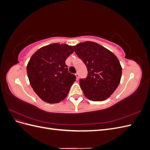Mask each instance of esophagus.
<instances>
[{"label":"esophagus","mask_w":150,"mask_h":150,"mask_svg":"<svg viewBox=\"0 0 150 150\" xmlns=\"http://www.w3.org/2000/svg\"><path fill=\"white\" fill-rule=\"evenodd\" d=\"M75 76H76V80H78L79 79V75L78 73H76Z\"/></svg>","instance_id":"obj_1"}]
</instances>
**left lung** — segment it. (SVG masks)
<instances>
[{"label":"left lung","mask_w":150,"mask_h":150,"mask_svg":"<svg viewBox=\"0 0 150 150\" xmlns=\"http://www.w3.org/2000/svg\"><path fill=\"white\" fill-rule=\"evenodd\" d=\"M73 47L87 67V78L79 80L85 96L93 101L108 99L120 83L122 67L118 59L110 50L94 42H81Z\"/></svg>","instance_id":"8db88e82"}]
</instances>
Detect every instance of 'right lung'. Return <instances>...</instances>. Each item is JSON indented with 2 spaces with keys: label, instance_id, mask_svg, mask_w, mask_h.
<instances>
[{
  "label": "right lung",
  "instance_id": "1",
  "mask_svg": "<svg viewBox=\"0 0 150 150\" xmlns=\"http://www.w3.org/2000/svg\"><path fill=\"white\" fill-rule=\"evenodd\" d=\"M73 52L71 46L54 43L40 48L30 57L27 66L28 78L44 101L57 103L67 96L76 77L68 71L65 61Z\"/></svg>",
  "mask_w": 150,
  "mask_h": 150
}]
</instances>
